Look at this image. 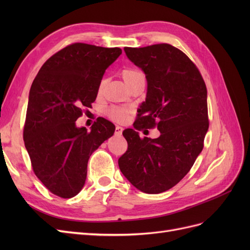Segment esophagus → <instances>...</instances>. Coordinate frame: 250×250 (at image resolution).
Masks as SVG:
<instances>
[{"label":"esophagus","mask_w":250,"mask_h":250,"mask_svg":"<svg viewBox=\"0 0 250 250\" xmlns=\"http://www.w3.org/2000/svg\"><path fill=\"white\" fill-rule=\"evenodd\" d=\"M123 127H121V126H116V133L117 134H122V132H123Z\"/></svg>","instance_id":"1"}]
</instances>
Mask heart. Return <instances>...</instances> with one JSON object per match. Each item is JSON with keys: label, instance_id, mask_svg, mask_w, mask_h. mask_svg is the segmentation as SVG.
Wrapping results in <instances>:
<instances>
[{"label": "heart", "instance_id": "heart-1", "mask_svg": "<svg viewBox=\"0 0 250 250\" xmlns=\"http://www.w3.org/2000/svg\"><path fill=\"white\" fill-rule=\"evenodd\" d=\"M122 77L125 81L126 84L129 87L130 85H132L134 82H137L141 79H145V76H144V74L139 71V70H135V69H126L122 72ZM105 83L106 81L102 80V82L100 83V86H99V90L103 89ZM107 115L108 117L116 121V122H124L127 119V110L124 108H119V107H110L107 110Z\"/></svg>", "mask_w": 250, "mask_h": 250}]
</instances>
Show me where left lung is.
<instances>
[{"label":"left lung","instance_id":"obj_1","mask_svg":"<svg viewBox=\"0 0 250 250\" xmlns=\"http://www.w3.org/2000/svg\"><path fill=\"white\" fill-rule=\"evenodd\" d=\"M124 51L145 74L147 95L134 129L123 131L128 149L119 167L138 190L158 194L178 184L201 153L208 130V90L192 60L171 44ZM155 125L157 139L139 138L137 130Z\"/></svg>","mask_w":250,"mask_h":250}]
</instances>
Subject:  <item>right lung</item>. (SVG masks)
Instances as JSON below:
<instances>
[{
    "instance_id": "right-lung-1",
    "label": "right lung",
    "mask_w": 250,
    "mask_h": 250,
    "mask_svg": "<svg viewBox=\"0 0 250 250\" xmlns=\"http://www.w3.org/2000/svg\"><path fill=\"white\" fill-rule=\"evenodd\" d=\"M122 54L120 48L73 43L41 67L29 93L24 142L35 175L62 198L85 184L89 156L116 127L98 118L87 131L76 120L96 100L103 75Z\"/></svg>"
}]
</instances>
